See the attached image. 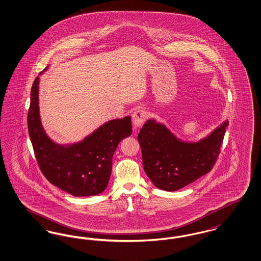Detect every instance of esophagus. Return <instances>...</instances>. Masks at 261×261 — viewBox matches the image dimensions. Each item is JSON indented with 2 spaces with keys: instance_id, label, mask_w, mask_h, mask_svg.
<instances>
[{
  "instance_id": "34e87169",
  "label": "esophagus",
  "mask_w": 261,
  "mask_h": 261,
  "mask_svg": "<svg viewBox=\"0 0 261 261\" xmlns=\"http://www.w3.org/2000/svg\"><path fill=\"white\" fill-rule=\"evenodd\" d=\"M146 113L144 110H137L132 115V122L136 128H139L146 120Z\"/></svg>"
}]
</instances>
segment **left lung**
Listing matches in <instances>:
<instances>
[{
  "label": "left lung",
  "mask_w": 261,
  "mask_h": 261,
  "mask_svg": "<svg viewBox=\"0 0 261 261\" xmlns=\"http://www.w3.org/2000/svg\"><path fill=\"white\" fill-rule=\"evenodd\" d=\"M228 120L197 143L181 142L163 124L147 120L140 130L143 166L156 188L175 191L206 175L220 152Z\"/></svg>",
  "instance_id": "8db88e82"
}]
</instances>
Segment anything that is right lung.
Returning <instances> with one entry per match:
<instances>
[{"label": "right lung", "mask_w": 261, "mask_h": 261, "mask_svg": "<svg viewBox=\"0 0 261 261\" xmlns=\"http://www.w3.org/2000/svg\"><path fill=\"white\" fill-rule=\"evenodd\" d=\"M28 131L38 165L46 179L73 196H92L108 187L113 155L120 141L131 135L132 123L130 116L110 120L81 143L57 145L41 124L37 76L32 85Z\"/></svg>", "instance_id": "add662e5"}]
</instances>
